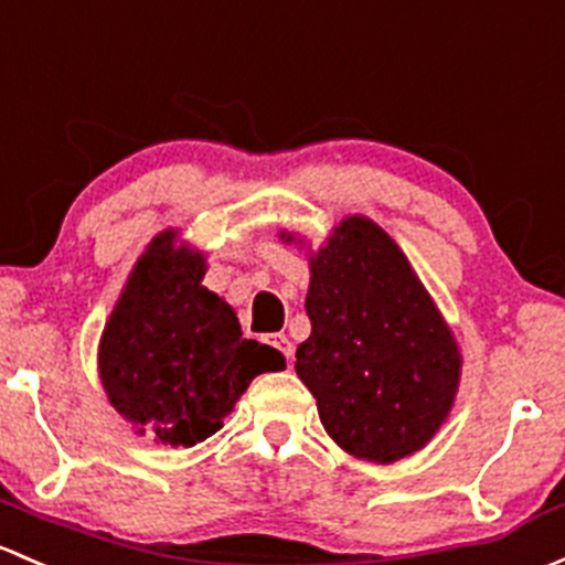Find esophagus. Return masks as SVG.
<instances>
[{
  "mask_svg": "<svg viewBox=\"0 0 565 565\" xmlns=\"http://www.w3.org/2000/svg\"><path fill=\"white\" fill-rule=\"evenodd\" d=\"M270 347H273V349H278V352H281L284 358H287V362L292 360L295 347H292V341H289L287 335H270Z\"/></svg>",
  "mask_w": 565,
  "mask_h": 565,
  "instance_id": "esophagus-1",
  "label": "esophagus"
}]
</instances>
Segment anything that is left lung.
I'll return each instance as SVG.
<instances>
[{
    "label": "left lung",
    "mask_w": 565,
    "mask_h": 565,
    "mask_svg": "<svg viewBox=\"0 0 565 565\" xmlns=\"http://www.w3.org/2000/svg\"><path fill=\"white\" fill-rule=\"evenodd\" d=\"M306 313L295 371L332 441L382 466L423 449L455 403L460 349L376 222L347 216L311 254Z\"/></svg>",
    "instance_id": "1"
}]
</instances>
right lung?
Segmentation results:
<instances>
[{"label": "right lung", "instance_id": "add662e5", "mask_svg": "<svg viewBox=\"0 0 565 565\" xmlns=\"http://www.w3.org/2000/svg\"><path fill=\"white\" fill-rule=\"evenodd\" d=\"M175 237H153L129 273L99 341V379L140 436L194 447L224 425L252 379L281 371L284 358L243 338L233 308L203 287V254Z\"/></svg>", "mask_w": 565, "mask_h": 565}]
</instances>
